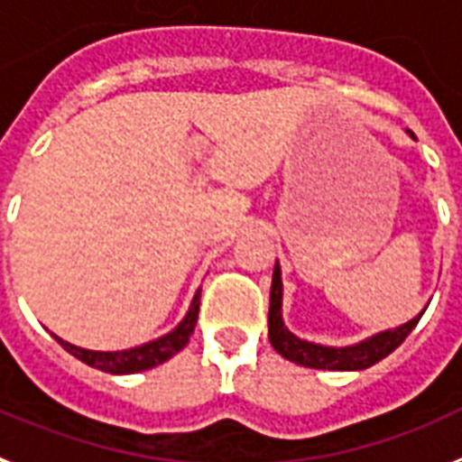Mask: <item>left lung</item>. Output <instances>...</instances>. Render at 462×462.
Segmentation results:
<instances>
[{"label":"left lung","instance_id":"obj_1","mask_svg":"<svg viewBox=\"0 0 462 462\" xmlns=\"http://www.w3.org/2000/svg\"><path fill=\"white\" fill-rule=\"evenodd\" d=\"M409 134L413 132L409 129ZM415 139V136H413ZM281 300H283V283H281V266H273L272 278V297H269V340L283 359L300 364L304 368H319V371H364L368 365L383 361L390 356L396 346L402 345L411 335L420 316H415L413 321L403 323L394 330L377 333L368 340L359 342L352 346H323L314 342L300 340L283 326V314H281Z\"/></svg>","mask_w":462,"mask_h":462}]
</instances>
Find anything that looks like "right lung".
<instances>
[{
  "label": "right lung",
  "mask_w": 462,
  "mask_h": 462,
  "mask_svg": "<svg viewBox=\"0 0 462 462\" xmlns=\"http://www.w3.org/2000/svg\"><path fill=\"white\" fill-rule=\"evenodd\" d=\"M198 311H200V291L193 295V302H190V309L189 314L184 316V321L179 323L171 333L162 335V337L148 342V345L125 349V352H91V349H82V346H75L70 342H63L60 337H56V340H59V345L68 354H72L75 359L91 365V368H98V371L110 373V375H127V373L148 371L153 365L165 364L174 354L181 352L189 345L190 335H193Z\"/></svg>",
  "instance_id": "right-lung-1"
}]
</instances>
